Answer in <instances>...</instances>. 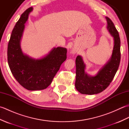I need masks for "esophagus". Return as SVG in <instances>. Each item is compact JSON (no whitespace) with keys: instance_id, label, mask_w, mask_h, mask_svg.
<instances>
[{"instance_id":"esophagus-1","label":"esophagus","mask_w":129,"mask_h":129,"mask_svg":"<svg viewBox=\"0 0 129 129\" xmlns=\"http://www.w3.org/2000/svg\"><path fill=\"white\" fill-rule=\"evenodd\" d=\"M71 53H72V54H75V51L72 50V52H71Z\"/></svg>"}]
</instances>
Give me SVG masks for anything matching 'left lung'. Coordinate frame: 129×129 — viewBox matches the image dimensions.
<instances>
[{"label": "left lung", "mask_w": 129, "mask_h": 129, "mask_svg": "<svg viewBox=\"0 0 129 129\" xmlns=\"http://www.w3.org/2000/svg\"><path fill=\"white\" fill-rule=\"evenodd\" d=\"M105 18L107 21V29L114 39L111 56L94 76L90 75L85 72L86 65L82 56L78 55L76 57L75 86L81 94L94 95L102 92L110 85L119 67L121 54L119 33L111 19L106 16Z\"/></svg>", "instance_id": "8db88e82"}]
</instances>
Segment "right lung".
<instances>
[{"mask_svg":"<svg viewBox=\"0 0 129 129\" xmlns=\"http://www.w3.org/2000/svg\"><path fill=\"white\" fill-rule=\"evenodd\" d=\"M33 8L26 9L16 22L8 46V62L13 75L24 88L31 91L45 89L49 86L67 59V49L53 48L44 56L34 59L24 54L20 42L25 24Z\"/></svg>","mask_w":129,"mask_h":129,"instance_id":"add662e5","label":"right lung"}]
</instances>
